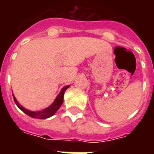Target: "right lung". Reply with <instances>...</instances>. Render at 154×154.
I'll return each mask as SVG.
<instances>
[{
	"label": "right lung",
	"mask_w": 154,
	"mask_h": 154,
	"mask_svg": "<svg viewBox=\"0 0 154 154\" xmlns=\"http://www.w3.org/2000/svg\"><path fill=\"white\" fill-rule=\"evenodd\" d=\"M70 85H66V86L63 87L60 92L59 93L56 99L54 100L51 105H49V107L45 108L43 110H41V111H30L29 109H26L25 108H24L21 105H20V103L18 102L17 100L16 99V97H14V95L13 94V99H14V101H15L16 105H17V107L20 109L21 111L25 112V114H27L28 116H29L31 117H33V118H37V119H46V118H49V117H52L53 115L55 114L56 112L59 109V108L60 107V105H62L63 100H64V94H65V90L69 87Z\"/></svg>",
	"instance_id": "obj_1"
}]
</instances>
